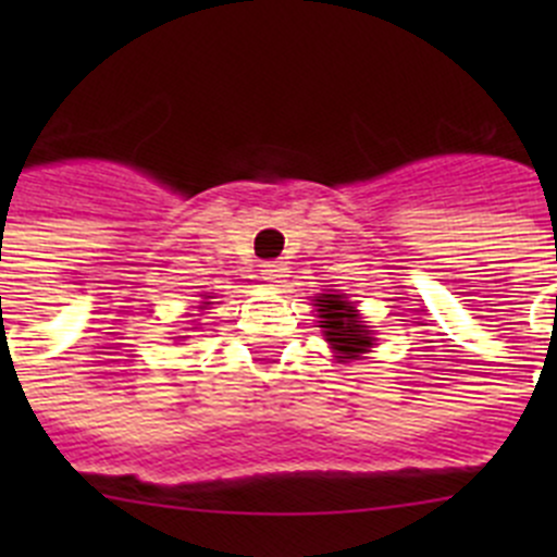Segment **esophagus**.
<instances>
[{"mask_svg":"<svg viewBox=\"0 0 557 557\" xmlns=\"http://www.w3.org/2000/svg\"><path fill=\"white\" fill-rule=\"evenodd\" d=\"M285 272H288V267H285L283 261H267V263H263V267H261V277L267 280L269 285L283 283Z\"/></svg>","mask_w":557,"mask_h":557,"instance_id":"34e87169","label":"esophagus"}]
</instances>
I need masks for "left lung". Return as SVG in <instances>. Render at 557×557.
Segmentation results:
<instances>
[{"label": "left lung", "mask_w": 557, "mask_h": 557, "mask_svg": "<svg viewBox=\"0 0 557 557\" xmlns=\"http://www.w3.org/2000/svg\"><path fill=\"white\" fill-rule=\"evenodd\" d=\"M318 314H320V329H323L325 339L331 342L339 356L336 358H358L361 352H367V347H372V336H369L367 325L358 320L356 310L347 301L345 294H320L318 299Z\"/></svg>", "instance_id": "1"}]
</instances>
